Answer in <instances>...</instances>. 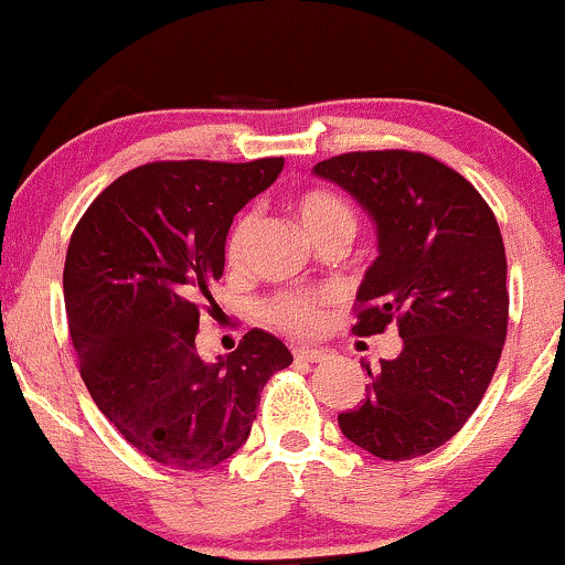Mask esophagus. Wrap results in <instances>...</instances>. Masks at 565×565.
Wrapping results in <instances>:
<instances>
[{"label":"esophagus","instance_id":"esophagus-1","mask_svg":"<svg viewBox=\"0 0 565 565\" xmlns=\"http://www.w3.org/2000/svg\"><path fill=\"white\" fill-rule=\"evenodd\" d=\"M295 359L297 361H308V364H319V361L327 359V353L319 348H295Z\"/></svg>","mask_w":565,"mask_h":565}]
</instances>
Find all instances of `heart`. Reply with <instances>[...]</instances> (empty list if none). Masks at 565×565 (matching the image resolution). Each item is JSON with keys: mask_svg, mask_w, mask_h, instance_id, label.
I'll use <instances>...</instances> for the list:
<instances>
[{"mask_svg": "<svg viewBox=\"0 0 565 565\" xmlns=\"http://www.w3.org/2000/svg\"><path fill=\"white\" fill-rule=\"evenodd\" d=\"M297 217L308 236L319 233L321 228L334 223H353V212L340 196L329 191H308L302 193L297 201ZM252 228H255V215L238 217V223L233 225L228 236V260H238L244 252L246 238H249ZM268 319L276 327L287 329L291 334H308L313 332L316 323H319V300L310 295H300V291H289V295H278L268 302Z\"/></svg>", "mask_w": 565, "mask_h": 565, "instance_id": "heart-1", "label": "heart"}]
</instances>
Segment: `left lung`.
<instances>
[{"mask_svg":"<svg viewBox=\"0 0 565 565\" xmlns=\"http://www.w3.org/2000/svg\"><path fill=\"white\" fill-rule=\"evenodd\" d=\"M313 174L359 201L377 231L353 334L395 323L404 340L395 359L361 364L364 404L337 423L380 459L423 457L468 423L502 355L510 300L497 217L462 174L425 153H342Z\"/></svg>","mask_w":565,"mask_h":565,"instance_id":"obj_1","label":"left lung"}]
</instances>
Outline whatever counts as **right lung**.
<instances>
[{"label":"right lung","mask_w":565,"mask_h":565,"mask_svg":"<svg viewBox=\"0 0 565 565\" xmlns=\"http://www.w3.org/2000/svg\"><path fill=\"white\" fill-rule=\"evenodd\" d=\"M284 159L157 161L121 174L71 236L63 295L79 372L125 440L174 470H210L249 438L265 382L289 348L252 329L215 364L196 350L225 238Z\"/></svg>","instance_id":"1"}]
</instances>
